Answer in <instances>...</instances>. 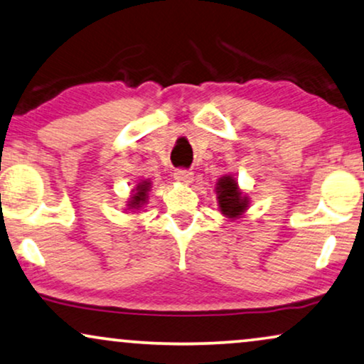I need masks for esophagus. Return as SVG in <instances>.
I'll return each instance as SVG.
<instances>
[{
    "label": "esophagus",
    "mask_w": 364,
    "mask_h": 364,
    "mask_svg": "<svg viewBox=\"0 0 364 364\" xmlns=\"http://www.w3.org/2000/svg\"><path fill=\"white\" fill-rule=\"evenodd\" d=\"M173 178H176L177 182L183 183V186H191L193 182V173L191 171H176L173 172Z\"/></svg>",
    "instance_id": "1"
}]
</instances>
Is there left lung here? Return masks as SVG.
Wrapping results in <instances>:
<instances>
[{
  "label": "left lung",
  "mask_w": 364,
  "mask_h": 364,
  "mask_svg": "<svg viewBox=\"0 0 364 364\" xmlns=\"http://www.w3.org/2000/svg\"><path fill=\"white\" fill-rule=\"evenodd\" d=\"M215 199L225 219L237 220L251 207V199L230 173H224L215 183Z\"/></svg>",
  "instance_id": "1"
}]
</instances>
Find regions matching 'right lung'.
<instances>
[{"mask_svg":"<svg viewBox=\"0 0 364 364\" xmlns=\"http://www.w3.org/2000/svg\"><path fill=\"white\" fill-rule=\"evenodd\" d=\"M152 191V181L150 178H144L136 183L134 191H132V196L129 197V202H127V214H136V212L141 210V207L149 202V192Z\"/></svg>","mask_w":364,"mask_h":364,"instance_id":"right-lung-1","label":"right lung"}]
</instances>
